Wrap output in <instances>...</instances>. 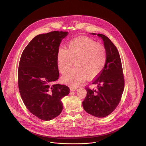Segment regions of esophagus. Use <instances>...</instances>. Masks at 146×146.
<instances>
[{"label": "esophagus", "mask_w": 146, "mask_h": 146, "mask_svg": "<svg viewBox=\"0 0 146 146\" xmlns=\"http://www.w3.org/2000/svg\"><path fill=\"white\" fill-rule=\"evenodd\" d=\"M76 89V88H73V87L70 88V91H75Z\"/></svg>", "instance_id": "obj_1"}]
</instances>
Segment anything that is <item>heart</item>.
I'll list each match as a JSON object with an SVG mask.
<instances>
[{"mask_svg": "<svg viewBox=\"0 0 146 146\" xmlns=\"http://www.w3.org/2000/svg\"><path fill=\"white\" fill-rule=\"evenodd\" d=\"M60 71L65 73L73 65L75 67L62 77L64 83L76 86L83 83L86 78L97 76L104 68L107 60V51L104 46L94 40L82 38L71 40L67 49L60 47L57 55Z\"/></svg>", "mask_w": 146, "mask_h": 146, "instance_id": "b5f03b06", "label": "heart"}]
</instances>
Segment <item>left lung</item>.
<instances>
[{"mask_svg":"<svg viewBox=\"0 0 146 146\" xmlns=\"http://www.w3.org/2000/svg\"><path fill=\"white\" fill-rule=\"evenodd\" d=\"M97 35L104 42L107 60L104 69L92 81V84L97 85V89L85 87L87 95L83 102V107L88 113L103 118L110 114L118 106L125 82L120 57L116 46L104 35Z\"/></svg>","mask_w":146,"mask_h":146,"instance_id":"left-lung-1","label":"left lung"}]
</instances>
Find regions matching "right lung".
<instances>
[{"label":"right lung","mask_w":146,"mask_h":146,"mask_svg":"<svg viewBox=\"0 0 146 146\" xmlns=\"http://www.w3.org/2000/svg\"><path fill=\"white\" fill-rule=\"evenodd\" d=\"M67 32L52 31L35 36L21 55L18 69L19 89L28 111L50 120L62 111L61 99L70 93L65 85L52 83L59 78L57 55Z\"/></svg>","instance_id":"right-lung-1"}]
</instances>
